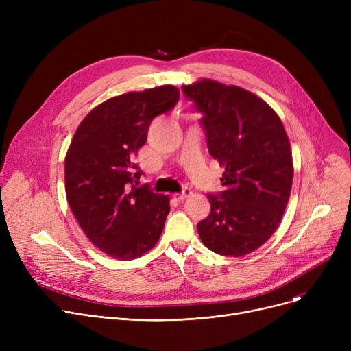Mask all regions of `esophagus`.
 <instances>
[{
	"instance_id": "34e87169",
	"label": "esophagus",
	"mask_w": 351,
	"mask_h": 351,
	"mask_svg": "<svg viewBox=\"0 0 351 351\" xmlns=\"http://www.w3.org/2000/svg\"><path fill=\"white\" fill-rule=\"evenodd\" d=\"M192 195V192H191V189H188V188H185L183 189V192L182 193H175L173 195V199L175 200H178V202H182V200H185L188 196H191Z\"/></svg>"
}]
</instances>
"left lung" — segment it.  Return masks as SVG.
Masks as SVG:
<instances>
[{
  "instance_id": "left-lung-1",
  "label": "left lung",
  "mask_w": 351,
  "mask_h": 351,
  "mask_svg": "<svg viewBox=\"0 0 351 351\" xmlns=\"http://www.w3.org/2000/svg\"><path fill=\"white\" fill-rule=\"evenodd\" d=\"M204 114L209 154L223 166L225 191L208 195L200 241L222 256H245L278 229L290 197L293 158L279 115L252 92L213 80L182 85Z\"/></svg>"
}]
</instances>
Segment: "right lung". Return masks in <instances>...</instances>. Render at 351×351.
<instances>
[{"label":"right lung","mask_w":351,"mask_h":351,"mask_svg":"<svg viewBox=\"0 0 351 351\" xmlns=\"http://www.w3.org/2000/svg\"><path fill=\"white\" fill-rule=\"evenodd\" d=\"M179 101V89L162 85L128 92L95 106L82 119L65 156L69 208L86 237L119 261H132L159 241L169 196L136 188L134 163L152 119Z\"/></svg>","instance_id":"right-lung-1"}]
</instances>
